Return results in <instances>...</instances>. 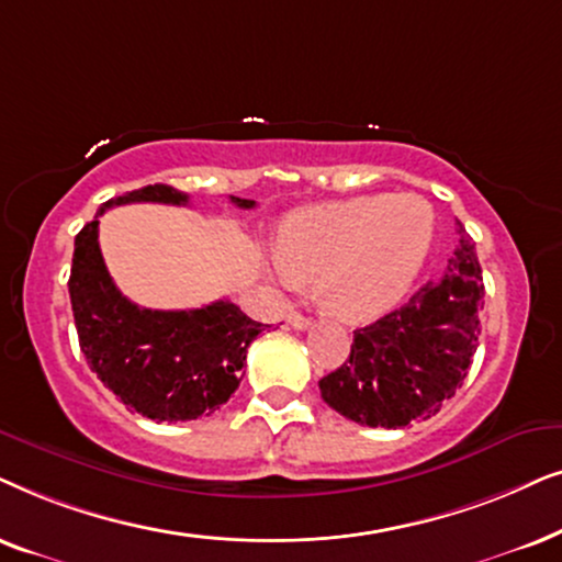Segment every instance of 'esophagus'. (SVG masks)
I'll return each mask as SVG.
<instances>
[{"label":"esophagus","instance_id":"esophagus-1","mask_svg":"<svg viewBox=\"0 0 562 562\" xmlns=\"http://www.w3.org/2000/svg\"><path fill=\"white\" fill-rule=\"evenodd\" d=\"M288 324L293 326V328H297V331H305V328H311V318L301 316V313H290Z\"/></svg>","mask_w":562,"mask_h":562}]
</instances>
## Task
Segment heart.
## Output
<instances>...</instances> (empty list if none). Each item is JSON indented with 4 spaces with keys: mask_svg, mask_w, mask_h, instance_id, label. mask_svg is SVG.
<instances>
[{
    "mask_svg": "<svg viewBox=\"0 0 562 562\" xmlns=\"http://www.w3.org/2000/svg\"><path fill=\"white\" fill-rule=\"evenodd\" d=\"M437 221L422 194H362L288 215L267 272L297 288L316 277L328 316L359 324L408 295L429 259Z\"/></svg>",
    "mask_w": 562,
    "mask_h": 562,
    "instance_id": "heart-1",
    "label": "heart"
}]
</instances>
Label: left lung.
<instances>
[{
  "label": "left lung",
  "instance_id": "left-lung-1",
  "mask_svg": "<svg viewBox=\"0 0 562 562\" xmlns=\"http://www.w3.org/2000/svg\"><path fill=\"white\" fill-rule=\"evenodd\" d=\"M445 274L401 308L357 328L349 359L318 380L321 398L349 422L401 429L439 414L465 380L481 334L483 272L458 223Z\"/></svg>",
  "mask_w": 562,
  "mask_h": 562
}]
</instances>
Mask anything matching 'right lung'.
<instances>
[{
    "label": "right lung",
    "mask_w": 562,
    "mask_h": 562,
    "mask_svg": "<svg viewBox=\"0 0 562 562\" xmlns=\"http://www.w3.org/2000/svg\"><path fill=\"white\" fill-rule=\"evenodd\" d=\"M169 184H148L100 205L74 238L69 295L79 347L89 368L131 411L151 422L211 416L241 383L249 344L265 331L231 301L192 311H151L131 303L112 282L100 251V215L115 205H187ZM238 207L254 200L231 198Z\"/></svg>",
    "instance_id": "add662e5"
}]
</instances>
